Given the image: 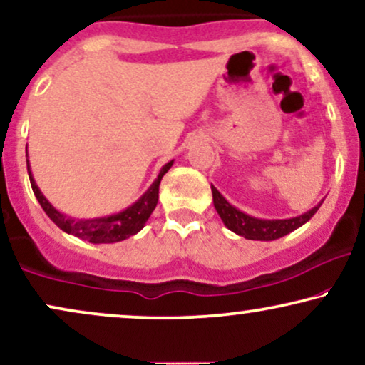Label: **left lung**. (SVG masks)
Here are the masks:
<instances>
[{
	"label": "left lung",
	"instance_id": "obj_1",
	"mask_svg": "<svg viewBox=\"0 0 365 365\" xmlns=\"http://www.w3.org/2000/svg\"><path fill=\"white\" fill-rule=\"evenodd\" d=\"M210 188L212 197H214V207L225 227L236 232L237 236L251 239V241H274V239L293 232L303 224H307L324 204V200L318 202L310 210L297 217H288V219H259V217H252L234 207L230 202L225 200V197L214 185H210Z\"/></svg>",
	"mask_w": 365,
	"mask_h": 365
}]
</instances>
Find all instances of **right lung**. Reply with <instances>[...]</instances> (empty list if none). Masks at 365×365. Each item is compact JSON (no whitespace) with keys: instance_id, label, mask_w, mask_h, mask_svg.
Wrapping results in <instances>:
<instances>
[{"instance_id":"obj_1","label":"right lung","mask_w":365,"mask_h":365,"mask_svg":"<svg viewBox=\"0 0 365 365\" xmlns=\"http://www.w3.org/2000/svg\"><path fill=\"white\" fill-rule=\"evenodd\" d=\"M29 156V151H26ZM173 160L165 163L160 168L158 177L155 178V182L151 183L143 195L138 198L135 204H131L121 212L116 214L104 215V217H94V219H76L63 212L55 209V207L47 200V197L41 193V190L36 185L34 173H31L30 161L26 160V170H29V177L31 188L36 200L40 202L41 209L45 210L50 219L53 220L55 225L63 230V232L72 234V236L82 239V241H89L92 244H113L124 241V239L135 236L140 230L145 227L146 220L150 219V215L153 214L156 204H158V190H160V182L163 178V175L172 168Z\"/></svg>"}]
</instances>
